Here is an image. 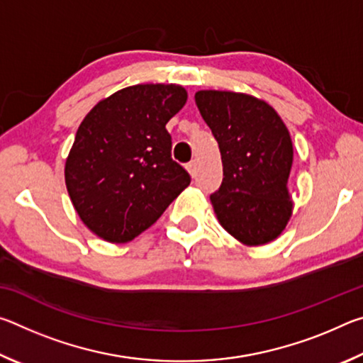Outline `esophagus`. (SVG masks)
I'll use <instances>...</instances> for the list:
<instances>
[{"label": "esophagus", "instance_id": "esophagus-1", "mask_svg": "<svg viewBox=\"0 0 363 363\" xmlns=\"http://www.w3.org/2000/svg\"><path fill=\"white\" fill-rule=\"evenodd\" d=\"M186 168H187V171L190 173V176H192V177L196 176V162H195V160H192V162L187 163Z\"/></svg>", "mask_w": 363, "mask_h": 363}]
</instances>
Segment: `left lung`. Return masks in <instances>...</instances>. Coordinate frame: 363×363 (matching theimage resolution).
<instances>
[{
  "instance_id": "left-lung-1",
  "label": "left lung",
  "mask_w": 363,
  "mask_h": 363,
  "mask_svg": "<svg viewBox=\"0 0 363 363\" xmlns=\"http://www.w3.org/2000/svg\"><path fill=\"white\" fill-rule=\"evenodd\" d=\"M195 104L223 160V184L210 196L219 224L247 247L275 240L293 213L285 123L267 102L233 91H199Z\"/></svg>"
}]
</instances>
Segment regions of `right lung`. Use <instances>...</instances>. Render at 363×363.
<instances>
[{
	"label": "right lung",
	"mask_w": 363,
	"mask_h": 363,
	"mask_svg": "<svg viewBox=\"0 0 363 363\" xmlns=\"http://www.w3.org/2000/svg\"><path fill=\"white\" fill-rule=\"evenodd\" d=\"M186 102L179 84H134L84 116L65 162V186L79 219L97 237L133 240L190 184L171 158L167 131Z\"/></svg>",
	"instance_id": "obj_1"
}]
</instances>
